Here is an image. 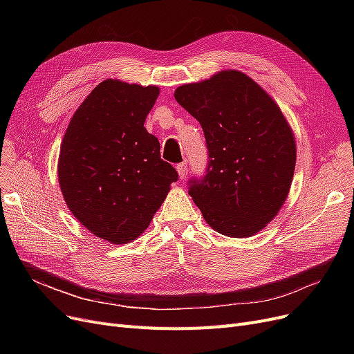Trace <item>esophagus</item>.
<instances>
[{
  "label": "esophagus",
  "mask_w": 354,
  "mask_h": 354,
  "mask_svg": "<svg viewBox=\"0 0 354 354\" xmlns=\"http://www.w3.org/2000/svg\"><path fill=\"white\" fill-rule=\"evenodd\" d=\"M187 169H188L187 163H179V165L176 166V171H178V175H179V179H180V180H183V178L187 176Z\"/></svg>",
  "instance_id": "34e87169"
}]
</instances>
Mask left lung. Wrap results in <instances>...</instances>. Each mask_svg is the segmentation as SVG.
Instances as JSON below:
<instances>
[{
  "label": "left lung",
  "mask_w": 354,
  "mask_h": 354,
  "mask_svg": "<svg viewBox=\"0 0 354 354\" xmlns=\"http://www.w3.org/2000/svg\"><path fill=\"white\" fill-rule=\"evenodd\" d=\"M175 99L201 123L209 153L205 178L189 185L195 205L222 235H255L281 209L295 169V139L281 109L238 70L182 84Z\"/></svg>",
  "instance_id": "left-lung-1"
}]
</instances>
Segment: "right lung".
I'll list each match as a JSON object with an SVG mask.
<instances>
[{
	"instance_id": "1",
	"label": "right lung",
	"mask_w": 354,
	"mask_h": 354,
	"mask_svg": "<svg viewBox=\"0 0 354 354\" xmlns=\"http://www.w3.org/2000/svg\"><path fill=\"white\" fill-rule=\"evenodd\" d=\"M158 96V86L107 79L74 111L62 142L57 175L67 207L110 244L140 236L178 180L143 126Z\"/></svg>"
}]
</instances>
